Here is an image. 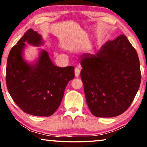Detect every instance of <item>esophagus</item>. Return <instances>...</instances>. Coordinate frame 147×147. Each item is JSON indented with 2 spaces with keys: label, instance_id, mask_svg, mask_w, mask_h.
<instances>
[{
  "label": "esophagus",
  "instance_id": "obj_1",
  "mask_svg": "<svg viewBox=\"0 0 147 147\" xmlns=\"http://www.w3.org/2000/svg\"><path fill=\"white\" fill-rule=\"evenodd\" d=\"M80 74V69L78 67H76L75 69V76L76 77H78Z\"/></svg>",
  "mask_w": 147,
  "mask_h": 147
}]
</instances>
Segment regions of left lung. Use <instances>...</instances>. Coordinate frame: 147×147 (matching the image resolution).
<instances>
[{"label": "left lung", "mask_w": 147, "mask_h": 147, "mask_svg": "<svg viewBox=\"0 0 147 147\" xmlns=\"http://www.w3.org/2000/svg\"><path fill=\"white\" fill-rule=\"evenodd\" d=\"M80 73L88 108L94 116H117L128 109L140 87L138 54L127 37L108 41L95 55L80 57Z\"/></svg>", "instance_id": "8db88e82"}]
</instances>
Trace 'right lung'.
I'll use <instances>...</instances> for the list:
<instances>
[{
  "mask_svg": "<svg viewBox=\"0 0 147 147\" xmlns=\"http://www.w3.org/2000/svg\"><path fill=\"white\" fill-rule=\"evenodd\" d=\"M26 44L41 47L44 41L40 34L29 29L12 48L7 64L8 90L23 112L49 116L59 108L66 86L74 78V67H57L49 53L41 49H39L38 57L29 62L24 55Z\"/></svg>",
  "mask_w": 147,
  "mask_h": 147,
  "instance_id": "1",
  "label": "right lung"
}]
</instances>
